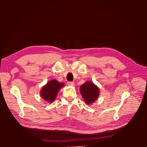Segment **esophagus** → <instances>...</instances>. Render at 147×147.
Segmentation results:
<instances>
[{"label":"esophagus","mask_w":147,"mask_h":147,"mask_svg":"<svg viewBox=\"0 0 147 147\" xmlns=\"http://www.w3.org/2000/svg\"><path fill=\"white\" fill-rule=\"evenodd\" d=\"M74 82H67V85H69V86H74Z\"/></svg>","instance_id":"obj_1"}]
</instances>
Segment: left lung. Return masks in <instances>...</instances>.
<instances>
[{
  "mask_svg": "<svg viewBox=\"0 0 147 147\" xmlns=\"http://www.w3.org/2000/svg\"><path fill=\"white\" fill-rule=\"evenodd\" d=\"M80 92L87 105H90L95 102L100 95L98 87L90 81L80 86Z\"/></svg>",
  "mask_w": 147,
  "mask_h": 147,
  "instance_id": "left-lung-1",
  "label": "left lung"
}]
</instances>
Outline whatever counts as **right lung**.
I'll list each match as a JSON object with an SVG mask.
<instances>
[{
  "instance_id": "obj_1",
  "label": "right lung",
  "mask_w": 147,
  "mask_h": 147,
  "mask_svg": "<svg viewBox=\"0 0 147 147\" xmlns=\"http://www.w3.org/2000/svg\"><path fill=\"white\" fill-rule=\"evenodd\" d=\"M64 86L63 83L59 82L56 80H51L43 86L40 90V96L49 103L54 101L60 89Z\"/></svg>"
}]
</instances>
